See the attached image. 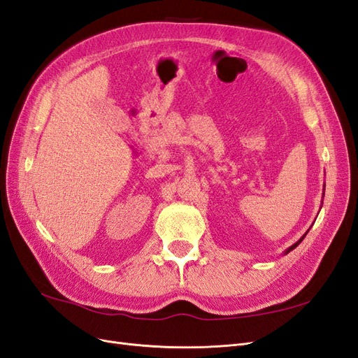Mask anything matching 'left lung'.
Wrapping results in <instances>:
<instances>
[{"instance_id":"8db88e82","label":"left lung","mask_w":358,"mask_h":358,"mask_svg":"<svg viewBox=\"0 0 358 358\" xmlns=\"http://www.w3.org/2000/svg\"><path fill=\"white\" fill-rule=\"evenodd\" d=\"M305 236H306V234H305ZM305 236H303V237H301V239H300V241H299V242H297V243H294V245H292V246H291V248H289V249H288V251H287V252H289V251H292V249H294V248H296V246H297V245H299V243H300V242H301V241H303V239H305Z\"/></svg>"}]
</instances>
